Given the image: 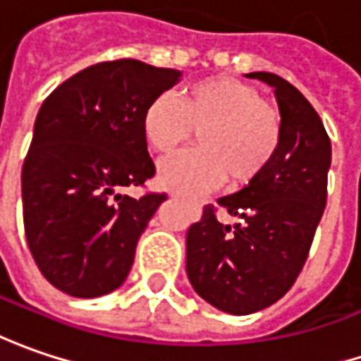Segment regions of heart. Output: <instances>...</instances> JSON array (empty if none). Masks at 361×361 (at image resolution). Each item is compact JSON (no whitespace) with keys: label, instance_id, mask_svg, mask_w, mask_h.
<instances>
[{"label":"heart","instance_id":"heart-1","mask_svg":"<svg viewBox=\"0 0 361 361\" xmlns=\"http://www.w3.org/2000/svg\"><path fill=\"white\" fill-rule=\"evenodd\" d=\"M141 129L149 147L169 155L194 131L200 147L169 159L159 169L167 190L196 194L220 180L243 185L273 164L283 141L279 109L259 88L230 76H212L173 94H157L143 111Z\"/></svg>","mask_w":361,"mask_h":361}]
</instances>
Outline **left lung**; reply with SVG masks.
<instances>
[{
	"instance_id": "left-lung-1",
	"label": "left lung",
	"mask_w": 361,
	"mask_h": 361,
	"mask_svg": "<svg viewBox=\"0 0 361 361\" xmlns=\"http://www.w3.org/2000/svg\"><path fill=\"white\" fill-rule=\"evenodd\" d=\"M274 88L283 117L281 149L257 180L218 200L236 216L222 224L208 204L185 236V271L197 295L230 315L276 303L305 264L327 202L331 141L317 111L273 72H250Z\"/></svg>"
}]
</instances>
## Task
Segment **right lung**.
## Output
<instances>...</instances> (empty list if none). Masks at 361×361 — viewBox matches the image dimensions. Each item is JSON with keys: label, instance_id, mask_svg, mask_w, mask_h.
<instances>
[{"label": "right lung", "instance_id": "right-lung-1", "mask_svg": "<svg viewBox=\"0 0 361 361\" xmlns=\"http://www.w3.org/2000/svg\"><path fill=\"white\" fill-rule=\"evenodd\" d=\"M180 76L123 58L80 71L42 102L22 202L30 252L56 289L92 299L125 283L139 236L167 196L121 190L153 178L141 118Z\"/></svg>", "mask_w": 361, "mask_h": 361}]
</instances>
